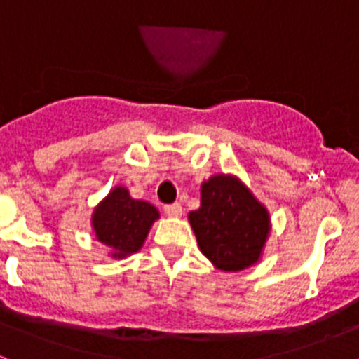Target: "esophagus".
<instances>
[{"instance_id": "obj_1", "label": "esophagus", "mask_w": 359, "mask_h": 359, "mask_svg": "<svg viewBox=\"0 0 359 359\" xmlns=\"http://www.w3.org/2000/svg\"><path fill=\"white\" fill-rule=\"evenodd\" d=\"M165 214L169 217H180L183 214V207L180 203H172V205H165Z\"/></svg>"}]
</instances>
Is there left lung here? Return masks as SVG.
<instances>
[{
    "label": "left lung",
    "instance_id": "left-lung-1",
    "mask_svg": "<svg viewBox=\"0 0 359 359\" xmlns=\"http://www.w3.org/2000/svg\"><path fill=\"white\" fill-rule=\"evenodd\" d=\"M189 221L203 255L224 271L255 264L269 233L266 208L239 180L223 174L203 183L201 207Z\"/></svg>",
    "mask_w": 359,
    "mask_h": 359
}]
</instances>
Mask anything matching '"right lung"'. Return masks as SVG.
I'll return each mask as SVG.
<instances>
[{
  "label": "right lung",
  "mask_w": 359,
  "mask_h": 359,
  "mask_svg": "<svg viewBox=\"0 0 359 359\" xmlns=\"http://www.w3.org/2000/svg\"><path fill=\"white\" fill-rule=\"evenodd\" d=\"M160 217L147 201L129 196L128 189L116 187L93 212V230L100 243L113 250V257L135 253L142 248L151 224Z\"/></svg>",
  "instance_id": "1"
}]
</instances>
